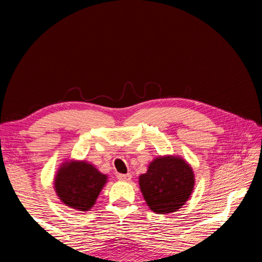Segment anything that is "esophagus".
Returning <instances> with one entry per match:
<instances>
[{
	"instance_id": "obj_1",
	"label": "esophagus",
	"mask_w": 262,
	"mask_h": 262,
	"mask_svg": "<svg viewBox=\"0 0 262 262\" xmlns=\"http://www.w3.org/2000/svg\"><path fill=\"white\" fill-rule=\"evenodd\" d=\"M117 178L120 181H129L132 179L130 174H118Z\"/></svg>"
}]
</instances>
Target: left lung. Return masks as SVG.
Returning a JSON list of instances; mask_svg holds the SVG:
<instances>
[{
    "instance_id": "obj_1",
    "label": "left lung",
    "mask_w": 262,
    "mask_h": 262,
    "mask_svg": "<svg viewBox=\"0 0 262 262\" xmlns=\"http://www.w3.org/2000/svg\"><path fill=\"white\" fill-rule=\"evenodd\" d=\"M148 207L156 214H170L183 207L195 185L194 172L179 156H159L139 178Z\"/></svg>"
}]
</instances>
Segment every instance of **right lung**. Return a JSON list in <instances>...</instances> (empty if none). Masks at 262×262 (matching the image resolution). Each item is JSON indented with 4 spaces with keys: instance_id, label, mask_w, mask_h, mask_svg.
<instances>
[{
    "instance_id": "right-lung-1",
    "label": "right lung",
    "mask_w": 262,
    "mask_h": 262,
    "mask_svg": "<svg viewBox=\"0 0 262 262\" xmlns=\"http://www.w3.org/2000/svg\"><path fill=\"white\" fill-rule=\"evenodd\" d=\"M107 183L92 164L85 161L62 163L54 178V188L61 202L79 211L90 210Z\"/></svg>"
}]
</instances>
